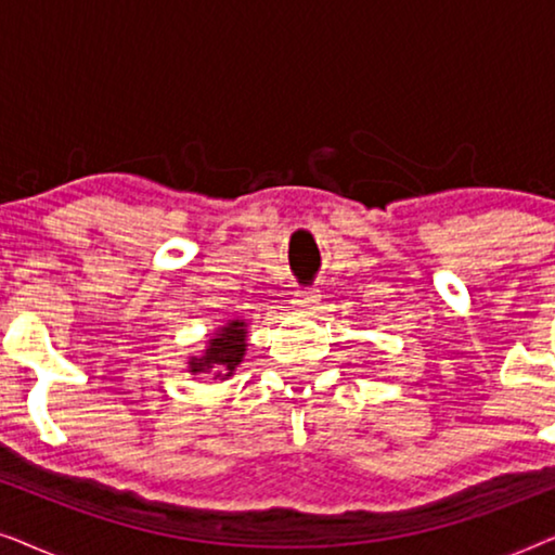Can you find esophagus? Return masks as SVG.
<instances>
[{
	"mask_svg": "<svg viewBox=\"0 0 555 555\" xmlns=\"http://www.w3.org/2000/svg\"><path fill=\"white\" fill-rule=\"evenodd\" d=\"M295 308L300 310H315L318 302H321V293L315 291V287H300V291H295Z\"/></svg>",
	"mask_w": 555,
	"mask_h": 555,
	"instance_id": "esophagus-1",
	"label": "esophagus"
}]
</instances>
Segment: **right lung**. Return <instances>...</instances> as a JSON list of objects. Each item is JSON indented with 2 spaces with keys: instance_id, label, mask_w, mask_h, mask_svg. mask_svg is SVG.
I'll use <instances>...</instances> for the list:
<instances>
[{
  "instance_id": "obj_1",
  "label": "right lung",
  "mask_w": 555,
  "mask_h": 555,
  "mask_svg": "<svg viewBox=\"0 0 555 555\" xmlns=\"http://www.w3.org/2000/svg\"><path fill=\"white\" fill-rule=\"evenodd\" d=\"M247 351V325L245 321H230L209 338L207 351L189 359L192 374H209L217 371L215 378H230L240 366Z\"/></svg>"
}]
</instances>
